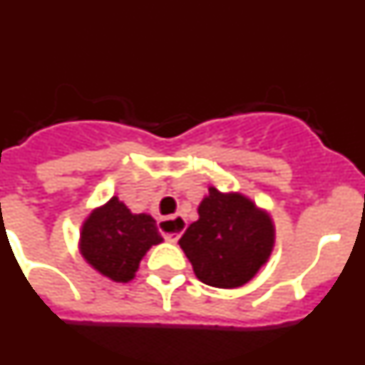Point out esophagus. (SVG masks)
I'll return each instance as SVG.
<instances>
[{"mask_svg": "<svg viewBox=\"0 0 365 365\" xmlns=\"http://www.w3.org/2000/svg\"><path fill=\"white\" fill-rule=\"evenodd\" d=\"M186 230V219L180 215H172V217H163L159 221V232L168 241L175 243L182 232Z\"/></svg>", "mask_w": 365, "mask_h": 365, "instance_id": "esophagus-1", "label": "esophagus"}]
</instances>
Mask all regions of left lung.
Here are the masks:
<instances>
[{
    "mask_svg": "<svg viewBox=\"0 0 365 365\" xmlns=\"http://www.w3.org/2000/svg\"><path fill=\"white\" fill-rule=\"evenodd\" d=\"M179 245L202 283L232 289L250 282L269 259L274 228L252 201L210 188Z\"/></svg>",
    "mask_w": 365,
    "mask_h": 365,
    "instance_id": "obj_1",
    "label": "left lung"
}]
</instances>
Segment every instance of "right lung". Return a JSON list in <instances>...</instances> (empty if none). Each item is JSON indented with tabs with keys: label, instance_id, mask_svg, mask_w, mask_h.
<instances>
[{
	"label": "right lung",
	"instance_id": "1",
	"mask_svg": "<svg viewBox=\"0 0 365 365\" xmlns=\"http://www.w3.org/2000/svg\"><path fill=\"white\" fill-rule=\"evenodd\" d=\"M160 241L155 219L131 214L117 197L93 212L82 228L83 257L115 282H130L144 254Z\"/></svg>",
	"mask_w": 365,
	"mask_h": 365
}]
</instances>
